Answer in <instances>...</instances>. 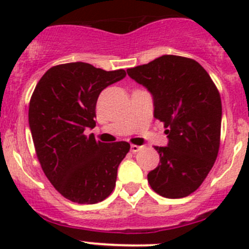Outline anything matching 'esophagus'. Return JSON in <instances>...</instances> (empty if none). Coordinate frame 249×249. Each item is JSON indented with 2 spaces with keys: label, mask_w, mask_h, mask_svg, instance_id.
<instances>
[{
  "label": "esophagus",
  "mask_w": 249,
  "mask_h": 249,
  "mask_svg": "<svg viewBox=\"0 0 249 249\" xmlns=\"http://www.w3.org/2000/svg\"><path fill=\"white\" fill-rule=\"evenodd\" d=\"M130 149H131L132 153H136V152H139V150L142 149V147H141V145H137V144H131V148H130Z\"/></svg>",
  "instance_id": "1"
}]
</instances>
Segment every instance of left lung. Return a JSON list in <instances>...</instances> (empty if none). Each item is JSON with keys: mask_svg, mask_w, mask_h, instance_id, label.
<instances>
[{"mask_svg": "<svg viewBox=\"0 0 249 249\" xmlns=\"http://www.w3.org/2000/svg\"><path fill=\"white\" fill-rule=\"evenodd\" d=\"M126 71L153 95L154 118L169 137L167 147H154L160 162L148 173V183L167 199L188 196L202 184L217 159L219 91L206 70L189 57L162 55Z\"/></svg>", "mask_w": 249, "mask_h": 249, "instance_id": "1", "label": "left lung"}]
</instances>
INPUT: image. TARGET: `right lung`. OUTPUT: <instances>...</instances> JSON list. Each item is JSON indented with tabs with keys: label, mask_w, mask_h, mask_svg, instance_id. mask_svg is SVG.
<instances>
[{
	"label": "right lung",
	"mask_w": 249,
	"mask_h": 249,
	"mask_svg": "<svg viewBox=\"0 0 249 249\" xmlns=\"http://www.w3.org/2000/svg\"><path fill=\"white\" fill-rule=\"evenodd\" d=\"M125 76V70L70 62L48 70L35 88L29 124L36 155L49 182L70 201L101 202L114 189L118 166L130 144H107L84 130L96 125L100 92Z\"/></svg>",
	"instance_id": "right-lung-1"
}]
</instances>
